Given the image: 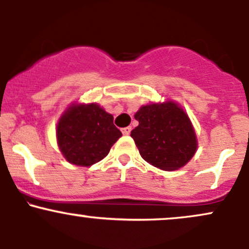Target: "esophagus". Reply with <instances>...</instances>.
I'll list each match as a JSON object with an SVG mask.
<instances>
[{
	"instance_id": "esophagus-1",
	"label": "esophagus",
	"mask_w": 249,
	"mask_h": 249,
	"mask_svg": "<svg viewBox=\"0 0 249 249\" xmlns=\"http://www.w3.org/2000/svg\"><path fill=\"white\" fill-rule=\"evenodd\" d=\"M122 132H123V134H124V136H128V134H130V132H131V127L127 126V127L122 128Z\"/></svg>"
}]
</instances>
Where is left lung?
Wrapping results in <instances>:
<instances>
[{
	"label": "left lung",
	"instance_id": "8db88e82",
	"mask_svg": "<svg viewBox=\"0 0 249 249\" xmlns=\"http://www.w3.org/2000/svg\"><path fill=\"white\" fill-rule=\"evenodd\" d=\"M139 125L131 137L142 158L164 171L179 170L198 148L194 127L178 103L166 101L142 105L134 115Z\"/></svg>",
	"mask_w": 249,
	"mask_h": 249
}]
</instances>
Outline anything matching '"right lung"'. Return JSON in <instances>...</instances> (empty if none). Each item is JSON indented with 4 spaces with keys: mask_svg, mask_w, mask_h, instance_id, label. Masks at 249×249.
<instances>
[{
    "mask_svg": "<svg viewBox=\"0 0 249 249\" xmlns=\"http://www.w3.org/2000/svg\"><path fill=\"white\" fill-rule=\"evenodd\" d=\"M56 137L70 164L88 167L107 156L122 132L113 125V116L97 103H72L59 117Z\"/></svg>",
    "mask_w": 249,
    "mask_h": 249,
    "instance_id": "obj_1",
    "label": "right lung"
}]
</instances>
